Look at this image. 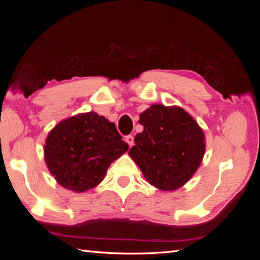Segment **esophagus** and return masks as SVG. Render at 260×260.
Segmentation results:
<instances>
[{
  "label": "esophagus",
  "instance_id": "esophagus-1",
  "mask_svg": "<svg viewBox=\"0 0 260 260\" xmlns=\"http://www.w3.org/2000/svg\"><path fill=\"white\" fill-rule=\"evenodd\" d=\"M125 141L127 143H128V146L129 147H132L134 144V138H133V135H127L126 138H125Z\"/></svg>",
  "mask_w": 260,
  "mask_h": 260
}]
</instances>
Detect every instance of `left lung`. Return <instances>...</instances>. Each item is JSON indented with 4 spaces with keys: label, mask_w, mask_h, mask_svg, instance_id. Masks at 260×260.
I'll list each match as a JSON object with an SVG mask.
<instances>
[{
    "label": "left lung",
    "mask_w": 260,
    "mask_h": 260,
    "mask_svg": "<svg viewBox=\"0 0 260 260\" xmlns=\"http://www.w3.org/2000/svg\"><path fill=\"white\" fill-rule=\"evenodd\" d=\"M139 122L143 132L135 135L132 159L151 186L165 191L182 187L203 159V131L182 108L162 104H152Z\"/></svg>",
    "instance_id": "1"
}]
</instances>
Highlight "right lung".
<instances>
[{
    "label": "right lung",
    "instance_id": "1",
    "mask_svg": "<svg viewBox=\"0 0 260 260\" xmlns=\"http://www.w3.org/2000/svg\"><path fill=\"white\" fill-rule=\"evenodd\" d=\"M128 144L113 122L96 112L79 113L61 120L48 134L45 160L61 187L83 192L102 182L113 160Z\"/></svg>",
    "mask_w": 260,
    "mask_h": 260
}]
</instances>
